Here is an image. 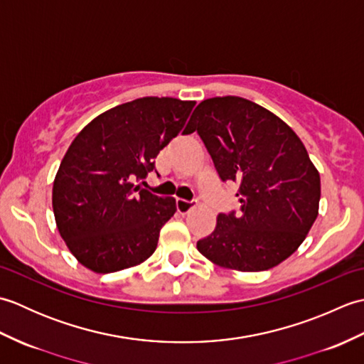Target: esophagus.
I'll return each mask as SVG.
<instances>
[{
    "label": "esophagus",
    "instance_id": "esophagus-1",
    "mask_svg": "<svg viewBox=\"0 0 364 364\" xmlns=\"http://www.w3.org/2000/svg\"><path fill=\"white\" fill-rule=\"evenodd\" d=\"M176 211L180 214H188L192 208H194V202H186V200H181V198H176Z\"/></svg>",
    "mask_w": 364,
    "mask_h": 364
}]
</instances>
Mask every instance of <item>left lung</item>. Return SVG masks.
Wrapping results in <instances>:
<instances>
[{
	"label": "left lung",
	"mask_w": 364,
	"mask_h": 364,
	"mask_svg": "<svg viewBox=\"0 0 364 364\" xmlns=\"http://www.w3.org/2000/svg\"><path fill=\"white\" fill-rule=\"evenodd\" d=\"M197 131L222 181L236 183L239 213L219 214L197 242L213 264L259 272L305 241L319 214L321 176L299 136L257 103L215 97L200 103L184 133Z\"/></svg>",
	"instance_id": "1"
}]
</instances>
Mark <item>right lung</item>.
I'll return each mask as SVG.
<instances>
[{
	"mask_svg": "<svg viewBox=\"0 0 364 364\" xmlns=\"http://www.w3.org/2000/svg\"><path fill=\"white\" fill-rule=\"evenodd\" d=\"M196 102L144 97L97 115L73 139L53 183V213L73 257L95 274L142 264L175 198L136 186L186 125ZM186 131V129H184Z\"/></svg>",
	"mask_w": 364,
	"mask_h": 364,
	"instance_id": "1",
	"label": "right lung"
}]
</instances>
